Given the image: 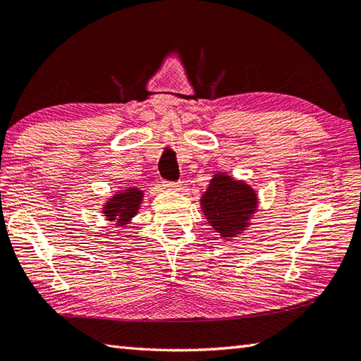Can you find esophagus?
<instances>
[{
	"mask_svg": "<svg viewBox=\"0 0 361 361\" xmlns=\"http://www.w3.org/2000/svg\"><path fill=\"white\" fill-rule=\"evenodd\" d=\"M164 188L171 189V190H180L181 185L178 181H164Z\"/></svg>",
	"mask_w": 361,
	"mask_h": 361,
	"instance_id": "34e87169",
	"label": "esophagus"
}]
</instances>
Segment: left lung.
<instances>
[{"mask_svg":"<svg viewBox=\"0 0 361 361\" xmlns=\"http://www.w3.org/2000/svg\"><path fill=\"white\" fill-rule=\"evenodd\" d=\"M203 209L221 236L230 238L243 230L245 221L257 207L253 190L227 175H217L203 195Z\"/></svg>","mask_w":361,"mask_h":361,"instance_id":"obj_1","label":"left lung"}]
</instances>
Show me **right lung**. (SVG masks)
<instances>
[{
	"label": "right lung",
	"instance_id": "obj_1",
	"mask_svg": "<svg viewBox=\"0 0 361 361\" xmlns=\"http://www.w3.org/2000/svg\"><path fill=\"white\" fill-rule=\"evenodd\" d=\"M140 199H142V192H140V190H126L125 194H118L117 197H114V200L109 202L108 207L104 208V214L108 216L111 221H114L116 217H118L117 221L120 224H126L134 214H136Z\"/></svg>",
	"mask_w": 361,
	"mask_h": 361
}]
</instances>
